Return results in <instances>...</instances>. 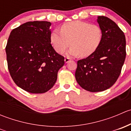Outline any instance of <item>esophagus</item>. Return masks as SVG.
I'll use <instances>...</instances> for the list:
<instances>
[{
  "label": "esophagus",
  "instance_id": "obj_1",
  "mask_svg": "<svg viewBox=\"0 0 131 131\" xmlns=\"http://www.w3.org/2000/svg\"><path fill=\"white\" fill-rule=\"evenodd\" d=\"M70 60H71V59H70V58H64V62H65L66 63H68V62H69Z\"/></svg>",
  "mask_w": 131,
  "mask_h": 131
}]
</instances>
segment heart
<instances>
[{"label": "heart", "mask_w": 131, "mask_h": 131, "mask_svg": "<svg viewBox=\"0 0 131 131\" xmlns=\"http://www.w3.org/2000/svg\"><path fill=\"white\" fill-rule=\"evenodd\" d=\"M102 38V30L100 26L82 21L64 23L61 31L54 30L51 34V43L58 52H64L71 44L68 53L73 56L80 54L82 57L94 52Z\"/></svg>", "instance_id": "heart-1"}]
</instances>
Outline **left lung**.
<instances>
[{"label": "left lung", "instance_id": "obj_1", "mask_svg": "<svg viewBox=\"0 0 131 131\" xmlns=\"http://www.w3.org/2000/svg\"><path fill=\"white\" fill-rule=\"evenodd\" d=\"M97 21L103 32L101 43L92 54L78 61L75 74L80 86L92 92L106 90L115 83L126 56L125 35L118 25L103 16Z\"/></svg>", "mask_w": 131, "mask_h": 131}]
</instances>
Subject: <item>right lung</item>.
<instances>
[{
	"mask_svg": "<svg viewBox=\"0 0 131 131\" xmlns=\"http://www.w3.org/2000/svg\"><path fill=\"white\" fill-rule=\"evenodd\" d=\"M48 21H29L13 29L6 47L8 70L23 90L44 93L56 83L64 58L51 46Z\"/></svg>",
	"mask_w": 131,
	"mask_h": 131,
	"instance_id": "obj_1",
	"label": "right lung"
}]
</instances>
